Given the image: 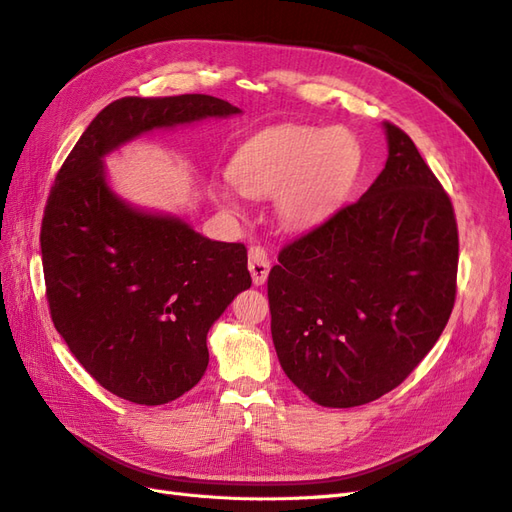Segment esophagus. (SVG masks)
<instances>
[{
    "mask_svg": "<svg viewBox=\"0 0 512 512\" xmlns=\"http://www.w3.org/2000/svg\"><path fill=\"white\" fill-rule=\"evenodd\" d=\"M247 267H250V273H252V282L256 286L265 284L267 282V275H269V256L267 252L262 250V247H250V262H247Z\"/></svg>",
    "mask_w": 512,
    "mask_h": 512,
    "instance_id": "1",
    "label": "esophagus"
}]
</instances>
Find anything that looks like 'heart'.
<instances>
[{
	"label": "heart",
	"instance_id": "heart-1",
	"mask_svg": "<svg viewBox=\"0 0 512 512\" xmlns=\"http://www.w3.org/2000/svg\"><path fill=\"white\" fill-rule=\"evenodd\" d=\"M359 162V143L348 130L284 123L245 141L230 160L228 177L250 198L277 194L275 207L282 222L307 226L344 196ZM220 198L230 205L228 192Z\"/></svg>",
	"mask_w": 512,
	"mask_h": 512
}]
</instances>
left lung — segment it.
<instances>
[{
  "label": "left lung",
  "mask_w": 512,
  "mask_h": 512,
  "mask_svg": "<svg viewBox=\"0 0 512 512\" xmlns=\"http://www.w3.org/2000/svg\"><path fill=\"white\" fill-rule=\"evenodd\" d=\"M389 160L354 203L282 247L267 280L271 335L286 376L320 406L393 391L438 342L457 297L451 198L386 121Z\"/></svg>",
  "instance_id": "8db88e82"
}]
</instances>
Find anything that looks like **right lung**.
<instances>
[{
	"label": "right lung",
	"instance_id": "obj_1",
	"mask_svg": "<svg viewBox=\"0 0 512 512\" xmlns=\"http://www.w3.org/2000/svg\"><path fill=\"white\" fill-rule=\"evenodd\" d=\"M237 113L203 94L119 98L89 123L46 198L40 247L55 329L91 378L132 404L162 406L198 384L211 324L252 277L243 243L123 205L102 156L153 128Z\"/></svg>",
	"mask_w": 512,
	"mask_h": 512
}]
</instances>
